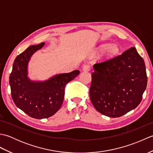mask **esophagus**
I'll use <instances>...</instances> for the list:
<instances>
[{"label": "esophagus", "mask_w": 153, "mask_h": 153, "mask_svg": "<svg viewBox=\"0 0 153 153\" xmlns=\"http://www.w3.org/2000/svg\"><path fill=\"white\" fill-rule=\"evenodd\" d=\"M91 69V66L89 64H86L83 67V71H89Z\"/></svg>", "instance_id": "1"}]
</instances>
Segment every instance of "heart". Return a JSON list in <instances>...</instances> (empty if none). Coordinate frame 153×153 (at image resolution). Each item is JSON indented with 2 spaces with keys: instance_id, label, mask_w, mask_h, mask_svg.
<instances>
[{
  "instance_id": "1",
  "label": "heart",
  "mask_w": 153,
  "mask_h": 153,
  "mask_svg": "<svg viewBox=\"0 0 153 153\" xmlns=\"http://www.w3.org/2000/svg\"><path fill=\"white\" fill-rule=\"evenodd\" d=\"M106 46H105V47H106ZM118 51V49H117V48L115 47V46H110L109 47H108V51H109V53H110V54H112V53H116V52Z\"/></svg>"
}]
</instances>
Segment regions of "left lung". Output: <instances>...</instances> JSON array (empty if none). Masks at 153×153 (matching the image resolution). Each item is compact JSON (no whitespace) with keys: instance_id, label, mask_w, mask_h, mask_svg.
Segmentation results:
<instances>
[{"instance_id":"1","label":"left lung","mask_w":153,"mask_h":153,"mask_svg":"<svg viewBox=\"0 0 153 153\" xmlns=\"http://www.w3.org/2000/svg\"><path fill=\"white\" fill-rule=\"evenodd\" d=\"M89 93L94 107L102 114L118 118L135 108L147 87L143 58L135 47L94 65Z\"/></svg>"}]
</instances>
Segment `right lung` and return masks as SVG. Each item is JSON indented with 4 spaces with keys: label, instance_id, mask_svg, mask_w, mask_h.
Listing matches in <instances>:
<instances>
[{
    "label": "right lung",
    "instance_id": "obj_1",
    "mask_svg": "<svg viewBox=\"0 0 153 153\" xmlns=\"http://www.w3.org/2000/svg\"><path fill=\"white\" fill-rule=\"evenodd\" d=\"M45 43L28 47L16 58L10 75L11 95L16 106L36 119L54 115L62 105L66 85L79 74V70L60 74L43 82L28 79L27 64L31 55L44 46Z\"/></svg>",
    "mask_w": 153,
    "mask_h": 153
}]
</instances>
